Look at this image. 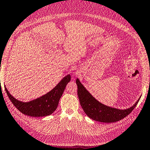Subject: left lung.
Masks as SVG:
<instances>
[{
  "label": "left lung",
  "mask_w": 150,
  "mask_h": 150,
  "mask_svg": "<svg viewBox=\"0 0 150 150\" xmlns=\"http://www.w3.org/2000/svg\"><path fill=\"white\" fill-rule=\"evenodd\" d=\"M78 85V96L80 104L84 112L89 118L95 121L104 123H113L122 120L136 108L141 97L132 106L126 109H120L107 106L96 99L88 91L78 78L76 79Z\"/></svg>",
  "instance_id": "obj_1"
}]
</instances>
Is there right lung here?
Here are the masks:
<instances>
[{"label":"right lung","instance_id":"1","mask_svg":"<svg viewBox=\"0 0 150 150\" xmlns=\"http://www.w3.org/2000/svg\"><path fill=\"white\" fill-rule=\"evenodd\" d=\"M71 78L70 74L67 75L50 92L27 103L18 100L13 97L6 86L5 90L10 100L21 112L32 117H42L52 115L56 110L60 98L67 83L71 81Z\"/></svg>","mask_w":150,"mask_h":150}]
</instances>
